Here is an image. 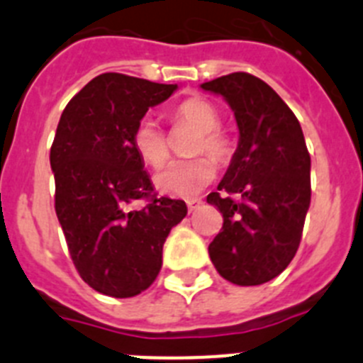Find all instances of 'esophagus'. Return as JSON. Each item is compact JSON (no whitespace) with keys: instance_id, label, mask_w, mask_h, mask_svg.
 I'll use <instances>...</instances> for the list:
<instances>
[{"instance_id":"34e87169","label":"esophagus","mask_w":363,"mask_h":363,"mask_svg":"<svg viewBox=\"0 0 363 363\" xmlns=\"http://www.w3.org/2000/svg\"><path fill=\"white\" fill-rule=\"evenodd\" d=\"M201 205L200 198H192V200H187V207H189V213H194Z\"/></svg>"}]
</instances>
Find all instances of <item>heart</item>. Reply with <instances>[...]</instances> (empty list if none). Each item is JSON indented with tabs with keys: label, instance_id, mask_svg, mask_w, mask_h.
Listing matches in <instances>:
<instances>
[{
	"label": "heart",
	"instance_id": "heart-1",
	"mask_svg": "<svg viewBox=\"0 0 363 363\" xmlns=\"http://www.w3.org/2000/svg\"><path fill=\"white\" fill-rule=\"evenodd\" d=\"M172 120L192 125L198 129V136L191 147L192 154L207 152L211 160L223 165L234 154V143L223 130H220L221 118L218 108L203 98L184 99L172 111ZM133 145L138 156L147 165L160 167L169 158V143L165 133L156 120L142 118L134 127ZM209 158L196 156L189 160H174L167 163L154 176V185L167 196L191 198L200 192L214 178V165Z\"/></svg>",
	"mask_w": 363,
	"mask_h": 363
}]
</instances>
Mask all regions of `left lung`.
Segmentation results:
<instances>
[{
	"label": "left lung",
	"instance_id": "8db88e82",
	"mask_svg": "<svg viewBox=\"0 0 363 363\" xmlns=\"http://www.w3.org/2000/svg\"><path fill=\"white\" fill-rule=\"evenodd\" d=\"M201 89L223 96L240 130L229 169L207 196L223 216L211 262L230 284H265L294 258L309 211L311 156L300 121L252 74H227Z\"/></svg>",
	"mask_w": 363,
	"mask_h": 363
}]
</instances>
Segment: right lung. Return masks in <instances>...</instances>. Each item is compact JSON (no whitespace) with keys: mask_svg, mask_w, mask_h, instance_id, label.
<instances>
[{"mask_svg":"<svg viewBox=\"0 0 363 363\" xmlns=\"http://www.w3.org/2000/svg\"><path fill=\"white\" fill-rule=\"evenodd\" d=\"M178 85L118 72L96 76L67 104L50 147L56 214L79 277L94 291L130 298L162 269L163 243L187 214L158 198L133 145L134 127ZM138 199H145L136 208Z\"/></svg>","mask_w":363,"mask_h":363,"instance_id":"1","label":"right lung"}]
</instances>
